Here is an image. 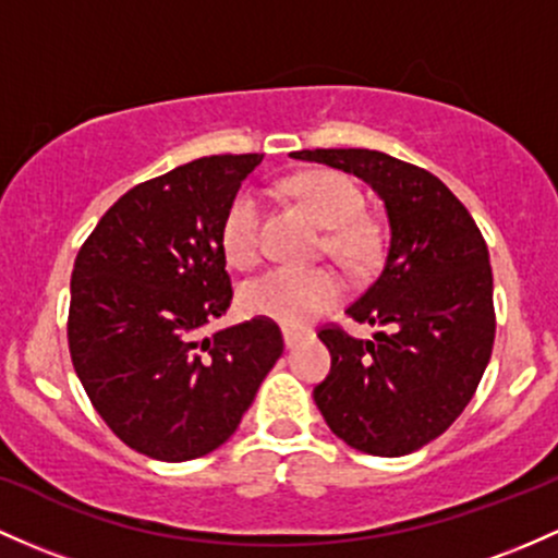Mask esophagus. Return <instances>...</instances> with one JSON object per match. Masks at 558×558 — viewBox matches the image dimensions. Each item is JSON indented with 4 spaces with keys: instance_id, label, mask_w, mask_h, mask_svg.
<instances>
[{
    "instance_id": "34e87169",
    "label": "esophagus",
    "mask_w": 558,
    "mask_h": 558,
    "mask_svg": "<svg viewBox=\"0 0 558 558\" xmlns=\"http://www.w3.org/2000/svg\"><path fill=\"white\" fill-rule=\"evenodd\" d=\"M304 339V333L302 330H293V328H283V341H286V347H296L299 341Z\"/></svg>"
}]
</instances>
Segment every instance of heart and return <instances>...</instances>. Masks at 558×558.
Segmentation results:
<instances>
[{
  "label": "heart",
  "instance_id": "b5f03b06",
  "mask_svg": "<svg viewBox=\"0 0 558 558\" xmlns=\"http://www.w3.org/2000/svg\"><path fill=\"white\" fill-rule=\"evenodd\" d=\"M289 195L326 228V246L349 267L368 265L378 248V228L365 217L363 190L347 174L312 169L291 177ZM265 204L256 193L238 195L222 222V248L230 265L251 267L262 254ZM344 283L333 269L275 267L248 280L241 289V304L248 315L267 317L286 328H304L323 312L341 302Z\"/></svg>",
  "mask_w": 558,
  "mask_h": 558
}]
</instances>
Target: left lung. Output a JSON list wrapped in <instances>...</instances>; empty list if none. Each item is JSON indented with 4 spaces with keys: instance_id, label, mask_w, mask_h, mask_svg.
Here are the masks:
<instances>
[{
    "instance_id": "obj_1",
    "label": "left lung",
    "mask_w": 558,
    "mask_h": 558,
    "mask_svg": "<svg viewBox=\"0 0 558 558\" xmlns=\"http://www.w3.org/2000/svg\"><path fill=\"white\" fill-rule=\"evenodd\" d=\"M360 177L387 206L389 254L347 315L387 330L373 341L320 328L330 373L315 402L349 448L397 458L448 428L482 381L495 341L493 267L466 206L439 177L387 153H291Z\"/></svg>"
}]
</instances>
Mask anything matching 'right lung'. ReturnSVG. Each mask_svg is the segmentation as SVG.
Segmentation results:
<instances>
[{
  "instance_id": "1",
  "label": "right lung",
  "mask_w": 558,
  "mask_h": 558,
  "mask_svg": "<svg viewBox=\"0 0 558 558\" xmlns=\"http://www.w3.org/2000/svg\"><path fill=\"white\" fill-rule=\"evenodd\" d=\"M259 163V153L206 156L140 182L73 262V368L110 432L156 461L228 442L283 354L267 317L198 336L232 302L222 222Z\"/></svg>"
}]
</instances>
